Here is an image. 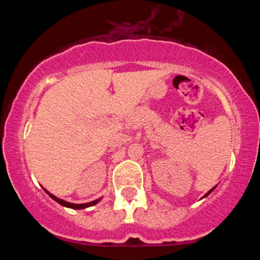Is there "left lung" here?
Here are the masks:
<instances>
[{
  "mask_svg": "<svg viewBox=\"0 0 260 260\" xmlns=\"http://www.w3.org/2000/svg\"><path fill=\"white\" fill-rule=\"evenodd\" d=\"M214 188H215V187H214ZM214 188H211V189L210 190H209V192L207 193V194H205V196H208L209 194V193H211V192H213V190H214Z\"/></svg>",
  "mask_w": 260,
  "mask_h": 260,
  "instance_id": "8db88e82",
  "label": "left lung"
}]
</instances>
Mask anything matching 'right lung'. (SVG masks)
Wrapping results in <instances>:
<instances>
[{
	"mask_svg": "<svg viewBox=\"0 0 260 260\" xmlns=\"http://www.w3.org/2000/svg\"><path fill=\"white\" fill-rule=\"evenodd\" d=\"M45 190H46V189H45ZM46 193H47V194H49L50 197H51V198L53 199V201H56V202H57V203H59V204H61V205H63V207H67V208H72V209H84V208L91 207V205H95V204H96L98 202L100 201V199H98V201H94V202H90V203H85V204H73V203H68V202H64V201H62V199H58V198H56L55 196L50 194V193L47 192V190H46Z\"/></svg>",
	"mask_w": 260,
	"mask_h": 260,
	"instance_id": "add662e5",
	"label": "right lung"
}]
</instances>
